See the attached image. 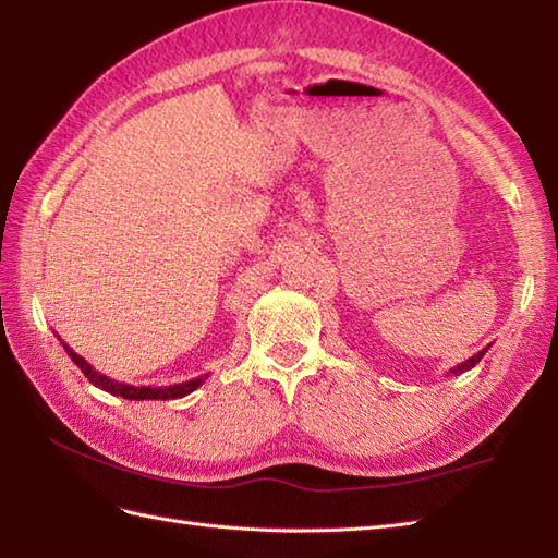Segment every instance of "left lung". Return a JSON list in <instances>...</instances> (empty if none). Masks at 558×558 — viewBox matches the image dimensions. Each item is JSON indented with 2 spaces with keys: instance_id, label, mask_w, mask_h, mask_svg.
Segmentation results:
<instances>
[{
  "instance_id": "obj_1",
  "label": "left lung",
  "mask_w": 558,
  "mask_h": 558,
  "mask_svg": "<svg viewBox=\"0 0 558 558\" xmlns=\"http://www.w3.org/2000/svg\"><path fill=\"white\" fill-rule=\"evenodd\" d=\"M488 349H490V347H485V349H481L476 355H471L469 361H464V363H460V365H454L448 375H462V373H466V369H471L476 363H481V359H483L485 353H488Z\"/></svg>"
}]
</instances>
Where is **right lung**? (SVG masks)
I'll return each mask as SVG.
<instances>
[{
    "label": "right lung",
    "instance_id": "add662e5",
    "mask_svg": "<svg viewBox=\"0 0 558 558\" xmlns=\"http://www.w3.org/2000/svg\"><path fill=\"white\" fill-rule=\"evenodd\" d=\"M61 344H63L65 353L70 355V361H73L82 369L84 377H87L94 387L104 389L112 396H122V398H126V401H174V398H183V396L193 393L197 387H203V381L209 377V375H199V377L185 379L179 384H169V387H134V384H124V381L106 377L104 373H98L94 365H89L80 353L70 349L63 339H61Z\"/></svg>",
    "mask_w": 558,
    "mask_h": 558
}]
</instances>
